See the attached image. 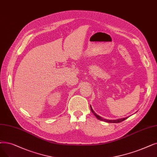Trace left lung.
Instances as JSON below:
<instances>
[{"mask_svg":"<svg viewBox=\"0 0 157 157\" xmlns=\"http://www.w3.org/2000/svg\"><path fill=\"white\" fill-rule=\"evenodd\" d=\"M90 110L92 111V112L93 113V114L95 115V117H96L97 119H98L99 120H101V121H103L106 122H112V123H119V122H121L122 121H124L125 119H126L128 117H125V118H122V119H117V120H108V119H103L102 118L101 116H99V115H97L96 113H95V112L93 110V109L90 105Z\"/></svg>","mask_w":157,"mask_h":157,"instance_id":"left-lung-1","label":"left lung"}]
</instances>
